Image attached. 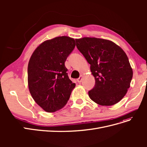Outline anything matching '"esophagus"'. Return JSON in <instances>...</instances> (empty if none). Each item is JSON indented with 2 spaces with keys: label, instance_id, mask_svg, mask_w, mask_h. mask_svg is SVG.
Returning a JSON list of instances; mask_svg holds the SVG:
<instances>
[{
  "label": "esophagus",
  "instance_id": "obj_1",
  "mask_svg": "<svg viewBox=\"0 0 147 147\" xmlns=\"http://www.w3.org/2000/svg\"><path fill=\"white\" fill-rule=\"evenodd\" d=\"M82 78H83V77L81 75V76L77 79V82L78 83H81L82 82Z\"/></svg>",
  "mask_w": 147,
  "mask_h": 147
}]
</instances>
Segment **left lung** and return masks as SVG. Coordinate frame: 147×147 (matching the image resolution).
<instances>
[{
	"instance_id": "obj_1",
	"label": "left lung",
	"mask_w": 147,
	"mask_h": 147,
	"mask_svg": "<svg viewBox=\"0 0 147 147\" xmlns=\"http://www.w3.org/2000/svg\"><path fill=\"white\" fill-rule=\"evenodd\" d=\"M75 41L95 78L94 87L88 91L90 99L100 105L118 103L126 95L133 75L125 52L108 40L84 37Z\"/></svg>"
}]
</instances>
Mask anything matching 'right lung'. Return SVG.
Here are the masks:
<instances>
[{"label": "right lung", "instance_id": "right-lung-1", "mask_svg": "<svg viewBox=\"0 0 147 147\" xmlns=\"http://www.w3.org/2000/svg\"><path fill=\"white\" fill-rule=\"evenodd\" d=\"M75 47L74 38L57 37L43 42L30 57L28 68L29 91L35 102L47 112L63 108L75 86L64 64Z\"/></svg>", "mask_w": 147, "mask_h": 147}]
</instances>
